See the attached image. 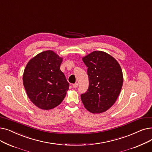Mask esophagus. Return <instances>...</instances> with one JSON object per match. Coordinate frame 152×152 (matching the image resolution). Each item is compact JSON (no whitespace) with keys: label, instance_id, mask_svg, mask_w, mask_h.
<instances>
[{"label":"esophagus","instance_id":"obj_1","mask_svg":"<svg viewBox=\"0 0 152 152\" xmlns=\"http://www.w3.org/2000/svg\"><path fill=\"white\" fill-rule=\"evenodd\" d=\"M77 86H78V84H77V83H75V84H72V87H73L74 88H77Z\"/></svg>","mask_w":152,"mask_h":152}]
</instances>
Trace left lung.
Returning a JSON list of instances; mask_svg holds the SVG:
<instances>
[{"mask_svg":"<svg viewBox=\"0 0 152 152\" xmlns=\"http://www.w3.org/2000/svg\"><path fill=\"white\" fill-rule=\"evenodd\" d=\"M88 67L89 88L81 95L84 106L92 113L100 114L113 106L119 95L123 75L115 58L107 53L94 51L83 58Z\"/></svg>","mask_w":152,"mask_h":152,"instance_id":"obj_1","label":"left lung"}]
</instances>
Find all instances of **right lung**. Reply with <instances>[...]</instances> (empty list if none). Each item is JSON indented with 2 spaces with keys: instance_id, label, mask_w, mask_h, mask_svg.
<instances>
[{
  "instance_id": "add662e5",
  "label": "right lung",
  "mask_w": 152,
  "mask_h": 152,
  "mask_svg": "<svg viewBox=\"0 0 152 152\" xmlns=\"http://www.w3.org/2000/svg\"><path fill=\"white\" fill-rule=\"evenodd\" d=\"M63 58L51 50L31 58L25 68L23 82L30 101L43 110L60 105L69 89V83L60 70Z\"/></svg>"
}]
</instances>
